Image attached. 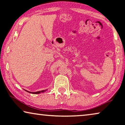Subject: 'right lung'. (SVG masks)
Here are the masks:
<instances>
[{"label":"right lung","instance_id":"1","mask_svg":"<svg viewBox=\"0 0 125 125\" xmlns=\"http://www.w3.org/2000/svg\"><path fill=\"white\" fill-rule=\"evenodd\" d=\"M47 89L46 90H41V91H38V92H29V91H27V90H25V91L28 92V93H32V94H40L41 93H44V92H45L46 90H47Z\"/></svg>","mask_w":125,"mask_h":125}]
</instances>
